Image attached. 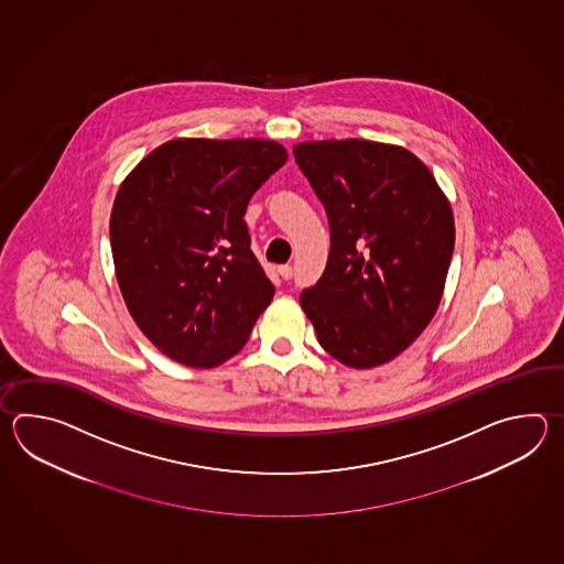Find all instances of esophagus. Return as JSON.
<instances>
[{"label": "esophagus", "mask_w": 564, "mask_h": 564, "mask_svg": "<svg viewBox=\"0 0 564 564\" xmlns=\"http://www.w3.org/2000/svg\"><path fill=\"white\" fill-rule=\"evenodd\" d=\"M278 274L284 278V280H290V278H292V265H280V268H278Z\"/></svg>", "instance_id": "1"}]
</instances>
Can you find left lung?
Wrapping results in <instances>:
<instances>
[{
	"label": "left lung",
	"mask_w": 564,
	"mask_h": 564,
	"mask_svg": "<svg viewBox=\"0 0 564 564\" xmlns=\"http://www.w3.org/2000/svg\"><path fill=\"white\" fill-rule=\"evenodd\" d=\"M294 159L323 202L330 253L300 294L321 347L352 369L395 359L432 323L456 226L432 171L399 144L304 141Z\"/></svg>",
	"instance_id": "left-lung-1"
}]
</instances>
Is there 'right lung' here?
I'll return each instance as SVG.
<instances>
[{"mask_svg":"<svg viewBox=\"0 0 564 564\" xmlns=\"http://www.w3.org/2000/svg\"><path fill=\"white\" fill-rule=\"evenodd\" d=\"M268 139H173L120 183L110 246L132 321L165 357L214 369L238 355L274 286L246 207L286 163Z\"/></svg>","mask_w":564,"mask_h":564,"instance_id":"add662e5","label":"right lung"}]
</instances>
